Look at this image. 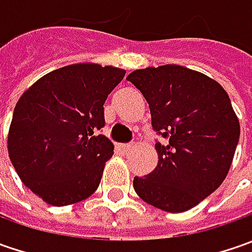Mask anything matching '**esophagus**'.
<instances>
[{
  "label": "esophagus",
  "instance_id": "obj_1",
  "mask_svg": "<svg viewBox=\"0 0 252 252\" xmlns=\"http://www.w3.org/2000/svg\"><path fill=\"white\" fill-rule=\"evenodd\" d=\"M134 146H133V143H127V144H122V150L123 151H130Z\"/></svg>",
  "mask_w": 252,
  "mask_h": 252
}]
</instances>
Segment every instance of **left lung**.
Returning a JSON list of instances; mask_svg holds the SVG:
<instances>
[{"instance_id": "8db88e82", "label": "left lung", "mask_w": 252, "mask_h": 252, "mask_svg": "<svg viewBox=\"0 0 252 252\" xmlns=\"http://www.w3.org/2000/svg\"><path fill=\"white\" fill-rule=\"evenodd\" d=\"M149 103L158 164L133 187L144 202L171 213L196 206L221 185L236 153L240 123L227 92L205 74L175 64L126 78Z\"/></svg>"}]
</instances>
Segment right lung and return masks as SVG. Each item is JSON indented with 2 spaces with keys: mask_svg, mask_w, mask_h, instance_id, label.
Masks as SVG:
<instances>
[{
  "mask_svg": "<svg viewBox=\"0 0 252 252\" xmlns=\"http://www.w3.org/2000/svg\"><path fill=\"white\" fill-rule=\"evenodd\" d=\"M126 71L65 65L43 75L15 105L8 153L16 174L53 206L81 202L99 187L113 144L103 134V103Z\"/></svg>",
  "mask_w": 252,
  "mask_h": 252,
  "instance_id": "1",
  "label": "right lung"
}]
</instances>
